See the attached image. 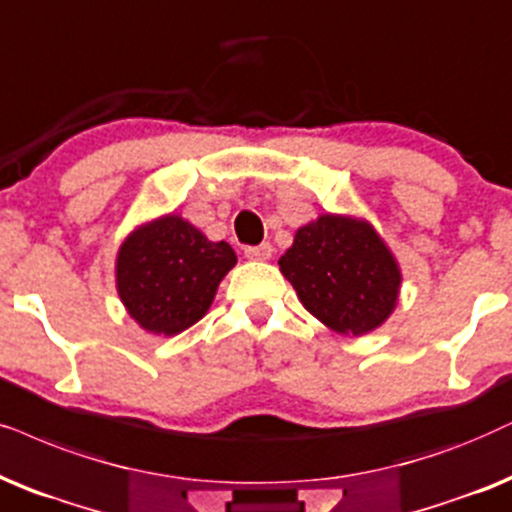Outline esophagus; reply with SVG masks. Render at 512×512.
Segmentation results:
<instances>
[{
  "label": "esophagus",
  "instance_id": "34e87169",
  "mask_svg": "<svg viewBox=\"0 0 512 512\" xmlns=\"http://www.w3.org/2000/svg\"><path fill=\"white\" fill-rule=\"evenodd\" d=\"M244 256L251 258V261H268V258L272 256V247L268 242L258 244V247H247L244 249Z\"/></svg>",
  "mask_w": 512,
  "mask_h": 512
}]
</instances>
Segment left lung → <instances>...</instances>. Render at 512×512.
Returning a JSON list of instances; mask_svg holds the SVG:
<instances>
[{
	"label": "left lung",
	"instance_id": "left-lung-1",
	"mask_svg": "<svg viewBox=\"0 0 512 512\" xmlns=\"http://www.w3.org/2000/svg\"><path fill=\"white\" fill-rule=\"evenodd\" d=\"M280 270L303 308L341 336L378 329L400 298V263L364 218L322 214L298 228Z\"/></svg>",
	"mask_w": 512,
	"mask_h": 512
}]
</instances>
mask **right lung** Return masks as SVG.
I'll list each match as a JSON object with an SVG mask.
<instances>
[{
	"label": "right lung",
	"mask_w": 512,
	"mask_h": 512,
	"mask_svg": "<svg viewBox=\"0 0 512 512\" xmlns=\"http://www.w3.org/2000/svg\"><path fill=\"white\" fill-rule=\"evenodd\" d=\"M228 242H211L176 214L126 235L117 251V294L126 313L150 334L176 336L202 320L218 284L235 268Z\"/></svg>",
	"instance_id": "right-lung-1"
}]
</instances>
